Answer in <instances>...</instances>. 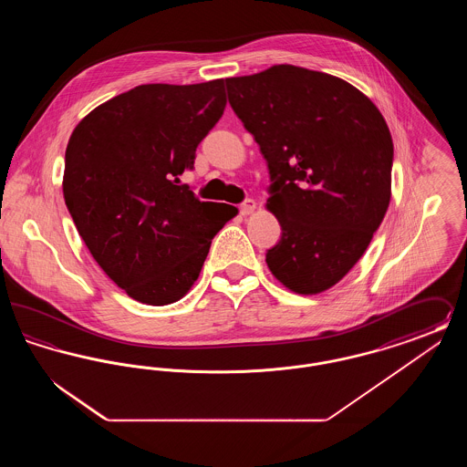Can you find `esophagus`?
I'll return each mask as SVG.
<instances>
[{"label":"esophagus","instance_id":"1","mask_svg":"<svg viewBox=\"0 0 467 467\" xmlns=\"http://www.w3.org/2000/svg\"><path fill=\"white\" fill-rule=\"evenodd\" d=\"M255 201L254 200H244L242 204H240V212H242V215H250L254 210H255Z\"/></svg>","mask_w":467,"mask_h":467}]
</instances>
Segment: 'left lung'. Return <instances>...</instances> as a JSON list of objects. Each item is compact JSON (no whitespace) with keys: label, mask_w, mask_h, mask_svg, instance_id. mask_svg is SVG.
<instances>
[{"label":"left lung","mask_w":467,"mask_h":467,"mask_svg":"<svg viewBox=\"0 0 467 467\" xmlns=\"http://www.w3.org/2000/svg\"><path fill=\"white\" fill-rule=\"evenodd\" d=\"M229 105L261 147L267 210L282 238L267 267L297 294L336 285L366 252L390 202L394 145L373 101L348 82L276 65L225 78Z\"/></svg>","instance_id":"8db88e82"}]
</instances>
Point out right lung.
<instances>
[{
    "label": "right lung",
    "mask_w": 467,
    "mask_h": 467,
    "mask_svg": "<svg viewBox=\"0 0 467 467\" xmlns=\"http://www.w3.org/2000/svg\"><path fill=\"white\" fill-rule=\"evenodd\" d=\"M223 109V78L147 84L94 109L69 136L67 212L96 263L140 303L183 297L213 236L238 213L180 183Z\"/></svg>",
    "instance_id": "1"
}]
</instances>
